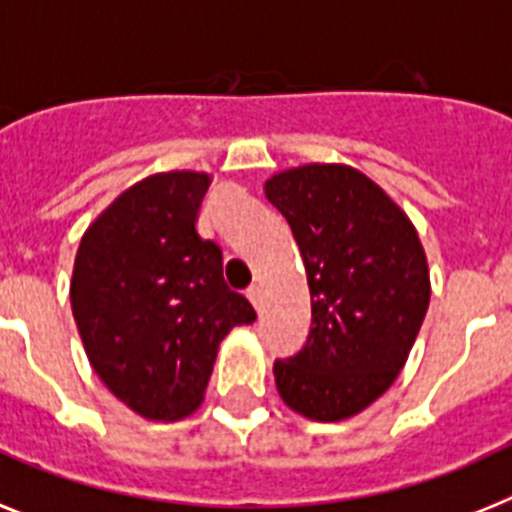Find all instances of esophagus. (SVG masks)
I'll list each match as a JSON object with an SVG mask.
<instances>
[{
  "label": "esophagus",
  "instance_id": "esophagus-1",
  "mask_svg": "<svg viewBox=\"0 0 512 512\" xmlns=\"http://www.w3.org/2000/svg\"><path fill=\"white\" fill-rule=\"evenodd\" d=\"M248 301L253 303V306L256 308H261V287L259 285H253V287H248Z\"/></svg>",
  "mask_w": 512,
  "mask_h": 512
}]
</instances>
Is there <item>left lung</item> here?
Here are the masks:
<instances>
[{
  "mask_svg": "<svg viewBox=\"0 0 512 512\" xmlns=\"http://www.w3.org/2000/svg\"><path fill=\"white\" fill-rule=\"evenodd\" d=\"M293 230L311 290V332L274 361L277 392L311 421H342L390 390L429 308L416 227L348 164H303L264 183Z\"/></svg>",
  "mask_w": 512,
  "mask_h": 512,
  "instance_id": "obj_1",
  "label": "left lung"
}]
</instances>
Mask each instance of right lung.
Wrapping results in <instances>:
<instances>
[{
  "mask_svg": "<svg viewBox=\"0 0 512 512\" xmlns=\"http://www.w3.org/2000/svg\"><path fill=\"white\" fill-rule=\"evenodd\" d=\"M206 172H159L114 198L78 246L70 303L86 356L114 398L151 421L196 411L219 342L256 319L196 230Z\"/></svg>",
  "mask_w": 512,
  "mask_h": 512,
  "instance_id": "obj_1",
  "label": "right lung"
}]
</instances>
